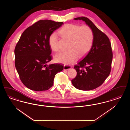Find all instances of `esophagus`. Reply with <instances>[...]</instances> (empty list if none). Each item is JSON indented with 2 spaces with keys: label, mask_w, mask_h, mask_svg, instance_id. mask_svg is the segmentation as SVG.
I'll return each mask as SVG.
<instances>
[{
  "label": "esophagus",
  "mask_w": 130,
  "mask_h": 130,
  "mask_svg": "<svg viewBox=\"0 0 130 130\" xmlns=\"http://www.w3.org/2000/svg\"><path fill=\"white\" fill-rule=\"evenodd\" d=\"M72 68V66L69 65H65L64 66V70H69Z\"/></svg>",
  "instance_id": "esophagus-1"
}]
</instances>
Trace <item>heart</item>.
<instances>
[{
  "instance_id": "b5f03b06",
  "label": "heart",
  "mask_w": 130,
  "mask_h": 130,
  "mask_svg": "<svg viewBox=\"0 0 130 130\" xmlns=\"http://www.w3.org/2000/svg\"><path fill=\"white\" fill-rule=\"evenodd\" d=\"M63 39L68 41L65 51L59 52L55 56V59L57 62L71 64L74 62L78 58L84 57L93 45V32L88 26H80L74 24H67L58 31ZM58 38L53 32L48 38L49 46L52 50H59Z\"/></svg>"
}]
</instances>
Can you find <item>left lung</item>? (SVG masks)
I'll list each match as a JSON object with an SVG mask.
<instances>
[{
    "label": "left lung",
    "mask_w": 130,
    "mask_h": 130,
    "mask_svg": "<svg viewBox=\"0 0 130 130\" xmlns=\"http://www.w3.org/2000/svg\"><path fill=\"white\" fill-rule=\"evenodd\" d=\"M75 20L85 21L93 32V45L83 59L74 66L77 75L72 80L73 86L82 90H90L104 83L111 70L113 53L108 37L87 17Z\"/></svg>",
    "instance_id": "left-lung-1"
}]
</instances>
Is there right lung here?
Masks as SVG:
<instances>
[{"mask_svg": "<svg viewBox=\"0 0 130 130\" xmlns=\"http://www.w3.org/2000/svg\"><path fill=\"white\" fill-rule=\"evenodd\" d=\"M62 24L61 22L40 20L21 35L14 49L15 66L26 88L36 91L47 90L53 86L56 74L63 70L62 64H46L52 59L49 37Z\"/></svg>", "mask_w": 130, "mask_h": 130, "instance_id": "1", "label": "right lung"}]
</instances>
